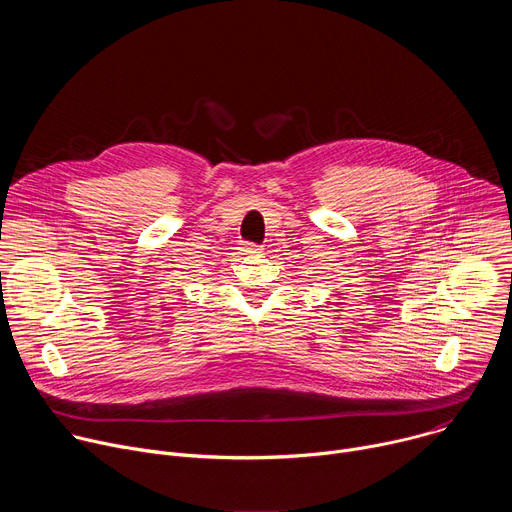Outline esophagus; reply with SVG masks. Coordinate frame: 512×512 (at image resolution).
Masks as SVG:
<instances>
[{"label": "esophagus", "instance_id": "obj_1", "mask_svg": "<svg viewBox=\"0 0 512 512\" xmlns=\"http://www.w3.org/2000/svg\"><path fill=\"white\" fill-rule=\"evenodd\" d=\"M241 255H245V257H255V255H261V247L247 243V245H243V247H241Z\"/></svg>", "mask_w": 512, "mask_h": 512}]
</instances>
